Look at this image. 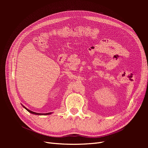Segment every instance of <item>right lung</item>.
<instances>
[{
  "label": "right lung",
  "instance_id": "add662e5",
  "mask_svg": "<svg viewBox=\"0 0 148 148\" xmlns=\"http://www.w3.org/2000/svg\"><path fill=\"white\" fill-rule=\"evenodd\" d=\"M23 107H24V108H25L26 110L28 111L29 113H31V114H35V115H49V114H52L51 112L46 113V114H40V113H36V112H33V111H31V110H30L28 109L27 108H26V107H25V106H23Z\"/></svg>",
  "mask_w": 148,
  "mask_h": 148
}]
</instances>
